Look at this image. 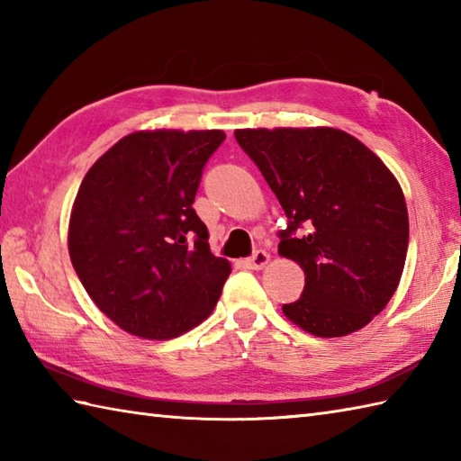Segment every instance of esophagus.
<instances>
[{"label":"esophagus","instance_id":"1","mask_svg":"<svg viewBox=\"0 0 461 461\" xmlns=\"http://www.w3.org/2000/svg\"><path fill=\"white\" fill-rule=\"evenodd\" d=\"M267 263H269V253L263 251V249H258L251 258L246 259V266L249 269H263L267 266Z\"/></svg>","mask_w":461,"mask_h":461}]
</instances>
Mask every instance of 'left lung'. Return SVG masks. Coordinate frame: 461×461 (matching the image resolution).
Segmentation results:
<instances>
[{
  "mask_svg": "<svg viewBox=\"0 0 461 461\" xmlns=\"http://www.w3.org/2000/svg\"><path fill=\"white\" fill-rule=\"evenodd\" d=\"M236 140L289 220L279 256L305 271V289L283 305L285 317L322 339L368 325L393 299L408 251V210L394 174L330 126L241 129Z\"/></svg>",
  "mask_w": 461,
  "mask_h": 461,
  "instance_id": "obj_1",
  "label": "left lung"
}]
</instances>
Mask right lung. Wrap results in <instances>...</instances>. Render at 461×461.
<instances>
[{
    "label": "right lung",
    "mask_w": 461,
    "mask_h": 461,
    "mask_svg": "<svg viewBox=\"0 0 461 461\" xmlns=\"http://www.w3.org/2000/svg\"><path fill=\"white\" fill-rule=\"evenodd\" d=\"M221 131H139L85 174L68 221V256L106 317L166 340L200 325L231 266L210 251L192 208Z\"/></svg>",
    "instance_id": "right-lung-1"
}]
</instances>
